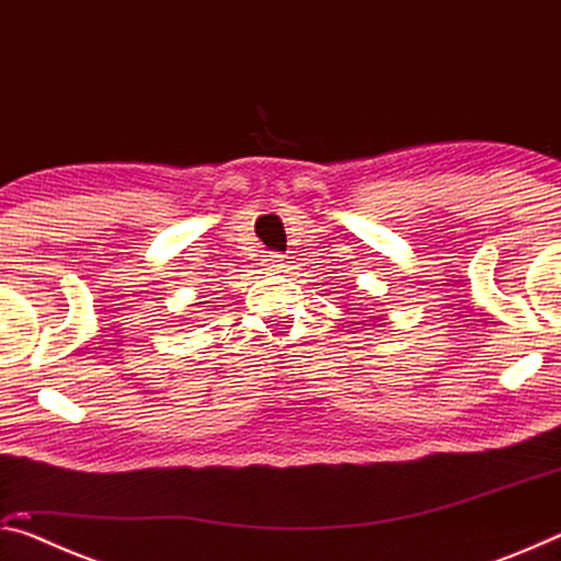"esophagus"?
Returning <instances> with one entry per match:
<instances>
[{
	"label": "esophagus",
	"mask_w": 561,
	"mask_h": 561,
	"mask_svg": "<svg viewBox=\"0 0 561 561\" xmlns=\"http://www.w3.org/2000/svg\"><path fill=\"white\" fill-rule=\"evenodd\" d=\"M287 257H284V254H277V252H270V254H264V260H262V267L267 270V272H272V274H277V272H284L287 270Z\"/></svg>",
	"instance_id": "34e87169"
}]
</instances>
